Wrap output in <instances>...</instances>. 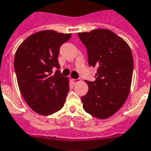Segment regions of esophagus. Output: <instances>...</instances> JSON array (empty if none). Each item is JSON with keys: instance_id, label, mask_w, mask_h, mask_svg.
I'll list each match as a JSON object with an SVG mask.
<instances>
[{"instance_id": "34e87169", "label": "esophagus", "mask_w": 151, "mask_h": 151, "mask_svg": "<svg viewBox=\"0 0 151 151\" xmlns=\"http://www.w3.org/2000/svg\"><path fill=\"white\" fill-rule=\"evenodd\" d=\"M80 81H81V80H80V79H73V83H78V82H80Z\"/></svg>"}]
</instances>
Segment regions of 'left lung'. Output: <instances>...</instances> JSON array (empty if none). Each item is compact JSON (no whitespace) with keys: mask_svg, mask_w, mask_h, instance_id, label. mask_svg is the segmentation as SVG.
Here are the masks:
<instances>
[{"mask_svg":"<svg viewBox=\"0 0 151 151\" xmlns=\"http://www.w3.org/2000/svg\"><path fill=\"white\" fill-rule=\"evenodd\" d=\"M86 45L89 65L97 67L94 81H85L89 90L81 98L86 112L99 119L114 115L125 103L132 81L134 60L130 47L106 29L78 33Z\"/></svg>","mask_w":151,"mask_h":151,"instance_id":"obj_1","label":"left lung"}]
</instances>
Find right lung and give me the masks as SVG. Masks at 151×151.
I'll return each mask as SVG.
<instances>
[{"instance_id": "1", "label": "right lung", "mask_w": 151, "mask_h": 151, "mask_svg": "<svg viewBox=\"0 0 151 151\" xmlns=\"http://www.w3.org/2000/svg\"><path fill=\"white\" fill-rule=\"evenodd\" d=\"M71 33L42 30L28 37L19 45L14 68L20 91L28 106L41 115H50L64 106L70 80L59 69L58 57L61 45Z\"/></svg>"}]
</instances>
